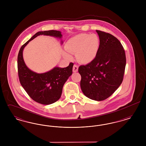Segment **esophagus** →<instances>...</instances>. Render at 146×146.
<instances>
[{
    "mask_svg": "<svg viewBox=\"0 0 146 146\" xmlns=\"http://www.w3.org/2000/svg\"><path fill=\"white\" fill-rule=\"evenodd\" d=\"M78 70V66L76 64H74L73 67V72H76Z\"/></svg>",
    "mask_w": 146,
    "mask_h": 146,
    "instance_id": "esophagus-1",
    "label": "esophagus"
}]
</instances>
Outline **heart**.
<instances>
[{"label":"heart","mask_w":146,"mask_h":146,"mask_svg":"<svg viewBox=\"0 0 146 146\" xmlns=\"http://www.w3.org/2000/svg\"><path fill=\"white\" fill-rule=\"evenodd\" d=\"M100 41L97 35L82 33L70 38L64 45V49L70 54H76L78 62L88 64L92 62L97 56ZM66 58L70 59L69 54H64Z\"/></svg>","instance_id":"1"}]
</instances>
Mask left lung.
<instances>
[{"label": "left lung", "mask_w": 146, "mask_h": 146, "mask_svg": "<svg viewBox=\"0 0 146 146\" xmlns=\"http://www.w3.org/2000/svg\"><path fill=\"white\" fill-rule=\"evenodd\" d=\"M96 31L100 41L97 56L92 62L80 66L78 72L82 76L80 87L84 94L100 101L111 96L122 83L126 56L117 38L104 32Z\"/></svg>", "instance_id": "1"}]
</instances>
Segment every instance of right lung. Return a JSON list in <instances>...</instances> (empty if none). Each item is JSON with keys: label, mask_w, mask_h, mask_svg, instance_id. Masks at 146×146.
Listing matches in <instances>:
<instances>
[{"label": "right lung", "mask_w": 146, "mask_h": 146, "mask_svg": "<svg viewBox=\"0 0 146 146\" xmlns=\"http://www.w3.org/2000/svg\"><path fill=\"white\" fill-rule=\"evenodd\" d=\"M40 35H49L61 38L60 31L50 30L38 32L20 49L17 57V68L20 82L29 97L42 104H50L61 97L63 85L72 74L73 63L66 68L56 67L44 73H37L29 70L23 58V50L28 42Z\"/></svg>", "instance_id": "1"}]
</instances>
